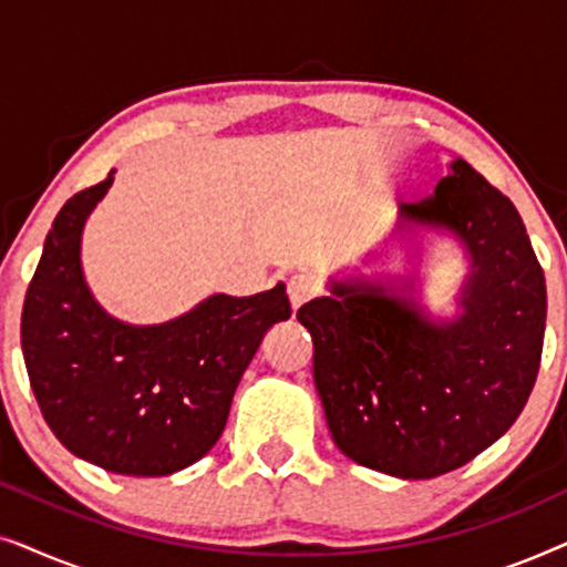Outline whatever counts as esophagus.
Instances as JSON below:
<instances>
[{
  "instance_id": "esophagus-1",
  "label": "esophagus",
  "mask_w": 567,
  "mask_h": 567,
  "mask_svg": "<svg viewBox=\"0 0 567 567\" xmlns=\"http://www.w3.org/2000/svg\"><path fill=\"white\" fill-rule=\"evenodd\" d=\"M286 291H289V301H291L293 312H297L301 305H307V301L317 293V281L307 274H297V276L289 278V286H286Z\"/></svg>"
}]
</instances>
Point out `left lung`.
Listing matches in <instances>:
<instances>
[{"mask_svg":"<svg viewBox=\"0 0 567 567\" xmlns=\"http://www.w3.org/2000/svg\"><path fill=\"white\" fill-rule=\"evenodd\" d=\"M402 219L446 227L467 245L464 312L431 322L369 281L297 312L315 343V384L332 441L363 467L431 480L475 460L522 413L545 343V274L516 206L454 159L433 196Z\"/></svg>","mask_w":567,"mask_h":567,"instance_id":"obj_1","label":"left lung"}]
</instances>
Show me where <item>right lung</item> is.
Listing matches in <instances>:
<instances>
[{"instance_id": "obj_1", "label": "right lung", "mask_w": 567, "mask_h": 567, "mask_svg": "<svg viewBox=\"0 0 567 567\" xmlns=\"http://www.w3.org/2000/svg\"><path fill=\"white\" fill-rule=\"evenodd\" d=\"M111 183L113 173L74 193L53 219L22 305V355L69 452L115 475L162 477L219 441L247 363L291 305L278 284L243 299L214 293L152 328L107 317L84 284L80 237Z\"/></svg>"}]
</instances>
